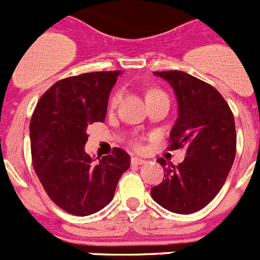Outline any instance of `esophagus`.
I'll return each instance as SVG.
<instances>
[{
    "label": "esophagus",
    "instance_id": "obj_1",
    "mask_svg": "<svg viewBox=\"0 0 260 260\" xmlns=\"http://www.w3.org/2000/svg\"><path fill=\"white\" fill-rule=\"evenodd\" d=\"M131 163H132L133 166H140V165H145L146 163V160L142 158H137V156H133L132 159H131Z\"/></svg>",
    "mask_w": 260,
    "mask_h": 260
}]
</instances>
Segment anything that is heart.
Masks as SVG:
<instances>
[{
    "label": "heart",
    "instance_id": "obj_1",
    "mask_svg": "<svg viewBox=\"0 0 260 260\" xmlns=\"http://www.w3.org/2000/svg\"><path fill=\"white\" fill-rule=\"evenodd\" d=\"M160 93H162V92H159V90L153 89V90H150V92L147 93V98L151 97V95L160 94ZM118 102H119V94H115L113 98H111V101H110V107H111V109H113V107H115L116 105H118ZM136 146H140L139 142H136Z\"/></svg>",
    "mask_w": 260,
    "mask_h": 260
}]
</instances>
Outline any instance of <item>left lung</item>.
Wrapping results in <instances>:
<instances>
[{
    "label": "left lung",
    "mask_w": 260,
    "mask_h": 260,
    "mask_svg": "<svg viewBox=\"0 0 260 260\" xmlns=\"http://www.w3.org/2000/svg\"><path fill=\"white\" fill-rule=\"evenodd\" d=\"M174 89L179 116L170 133V146L184 147L185 159L177 166L158 162L165 177L151 188L153 200L175 214H193L220 191L236 156L235 118L214 86L184 71L154 72Z\"/></svg>",
    "instance_id": "8db88e82"
}]
</instances>
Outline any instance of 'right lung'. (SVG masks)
Here are the masks:
<instances>
[{"mask_svg": "<svg viewBox=\"0 0 260 260\" xmlns=\"http://www.w3.org/2000/svg\"><path fill=\"white\" fill-rule=\"evenodd\" d=\"M121 71L88 72L57 81L37 102L29 124L35 172L53 202L86 216L111 202L131 156L115 147L94 162L85 153L86 129L104 123L109 95Z\"/></svg>", "mask_w": 260, "mask_h": 260, "instance_id": "add662e5", "label": "right lung"}]
</instances>
